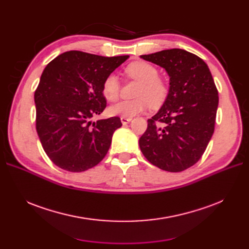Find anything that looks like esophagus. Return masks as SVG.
Listing matches in <instances>:
<instances>
[{"label":"esophagus","instance_id":"1","mask_svg":"<svg viewBox=\"0 0 249 249\" xmlns=\"http://www.w3.org/2000/svg\"><path fill=\"white\" fill-rule=\"evenodd\" d=\"M120 120H122L123 124H129V123L131 122L132 118H129V117H120Z\"/></svg>","mask_w":249,"mask_h":249}]
</instances>
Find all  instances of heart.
Returning <instances> with one entry per match:
<instances>
[{
	"label": "heart",
	"mask_w": 249,
	"mask_h": 249,
	"mask_svg": "<svg viewBox=\"0 0 249 249\" xmlns=\"http://www.w3.org/2000/svg\"><path fill=\"white\" fill-rule=\"evenodd\" d=\"M125 73L139 82L134 100H124L112 105L109 113L113 116L129 117L139 114L148 108L149 105L156 107L161 105L168 94V86L160 79L158 70L144 61H136L126 66ZM120 83L115 73H109L103 83V94L110 102L118 99Z\"/></svg>",
	"instance_id": "b5f03b06"
}]
</instances>
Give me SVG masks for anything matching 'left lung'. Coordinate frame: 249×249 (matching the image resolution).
Segmentation results:
<instances>
[{"mask_svg": "<svg viewBox=\"0 0 249 249\" xmlns=\"http://www.w3.org/2000/svg\"><path fill=\"white\" fill-rule=\"evenodd\" d=\"M140 58L161 66L169 77L168 94L147 120L140 149L160 169L183 171L200 159L213 136L219 102L213 77L202 59L185 50H164Z\"/></svg>", "mask_w": 249, "mask_h": 249, "instance_id": "left-lung-1", "label": "left lung"}]
</instances>
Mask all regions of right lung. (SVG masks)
Returning <instances> with one entry per match:
<instances>
[{"mask_svg":"<svg viewBox=\"0 0 249 249\" xmlns=\"http://www.w3.org/2000/svg\"><path fill=\"white\" fill-rule=\"evenodd\" d=\"M130 56L103 57L79 51L57 56L46 66L34 101L36 131L58 167L82 172L107 155L119 117L92 122L107 106L103 83Z\"/></svg>","mask_w":249,"mask_h":249,"instance_id":"1","label":"right lung"}]
</instances>
